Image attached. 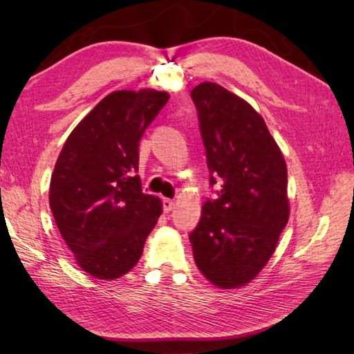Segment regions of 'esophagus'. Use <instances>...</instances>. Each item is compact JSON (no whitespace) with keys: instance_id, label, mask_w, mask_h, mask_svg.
<instances>
[{"instance_id":"esophagus-1","label":"esophagus","mask_w":354,"mask_h":354,"mask_svg":"<svg viewBox=\"0 0 354 354\" xmlns=\"http://www.w3.org/2000/svg\"><path fill=\"white\" fill-rule=\"evenodd\" d=\"M173 207H175V202H173L171 199H164V201H162V209H164V213H170L171 209H173Z\"/></svg>"}]
</instances>
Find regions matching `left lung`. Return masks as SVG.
<instances>
[{"label":"left lung","instance_id":"1","mask_svg":"<svg viewBox=\"0 0 354 354\" xmlns=\"http://www.w3.org/2000/svg\"><path fill=\"white\" fill-rule=\"evenodd\" d=\"M207 150V201L190 234L196 266L221 289H237L260 274L289 221L288 167L265 120L242 97L213 82L192 89Z\"/></svg>","mask_w":354,"mask_h":354}]
</instances>
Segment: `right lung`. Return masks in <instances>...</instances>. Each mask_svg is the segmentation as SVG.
<instances>
[{
	"label": "right lung",
	"mask_w": 354,
	"mask_h": 354,
	"mask_svg": "<svg viewBox=\"0 0 354 354\" xmlns=\"http://www.w3.org/2000/svg\"><path fill=\"white\" fill-rule=\"evenodd\" d=\"M142 88L104 97L68 135L53 170L50 208L77 266L115 280L137 265L162 213L161 199L141 190L142 133L169 100Z\"/></svg>",
	"instance_id": "1"
}]
</instances>
